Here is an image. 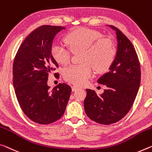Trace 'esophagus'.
<instances>
[{
	"label": "esophagus",
	"instance_id": "34e87169",
	"mask_svg": "<svg viewBox=\"0 0 152 152\" xmlns=\"http://www.w3.org/2000/svg\"><path fill=\"white\" fill-rule=\"evenodd\" d=\"M79 88H78V86H76L75 85L72 86V91H75L76 90H78V89H79Z\"/></svg>",
	"mask_w": 152,
	"mask_h": 152
}]
</instances>
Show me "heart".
<instances>
[{"instance_id": "heart-1", "label": "heart", "mask_w": 152, "mask_h": 152, "mask_svg": "<svg viewBox=\"0 0 152 152\" xmlns=\"http://www.w3.org/2000/svg\"><path fill=\"white\" fill-rule=\"evenodd\" d=\"M69 49L61 45H55L51 48L52 56L57 63L67 66L73 53L83 52L80 65L67 67L64 71L66 81L77 86L87 83L93 74V69L103 73L109 69L116 57L114 41L109 37H103L97 30L82 28L69 32L66 37Z\"/></svg>"}]
</instances>
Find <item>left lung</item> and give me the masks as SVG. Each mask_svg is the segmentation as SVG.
Returning a JSON list of instances; mask_svg holds the SVG:
<instances>
[{"label": "left lung", "mask_w": 152, "mask_h": 152, "mask_svg": "<svg viewBox=\"0 0 152 152\" xmlns=\"http://www.w3.org/2000/svg\"><path fill=\"white\" fill-rule=\"evenodd\" d=\"M110 26L116 33V57L110 71L97 80L107 88L100 95L87 88L84 101L89 118L105 125L115 123L128 114L141 83L140 64L133 45L119 29Z\"/></svg>", "instance_id": "obj_1"}]
</instances>
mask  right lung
Instances as JSON below:
<instances>
[{
    "instance_id": "obj_1",
    "label": "right lung",
    "mask_w": 152,
    "mask_h": 152,
    "mask_svg": "<svg viewBox=\"0 0 152 152\" xmlns=\"http://www.w3.org/2000/svg\"><path fill=\"white\" fill-rule=\"evenodd\" d=\"M63 29L38 27L21 43L14 59L13 83L17 99L26 116L38 124H49L61 118L71 95L72 88L66 83L51 91L47 85L49 73L59 67L52 56L53 40Z\"/></svg>"
}]
</instances>
